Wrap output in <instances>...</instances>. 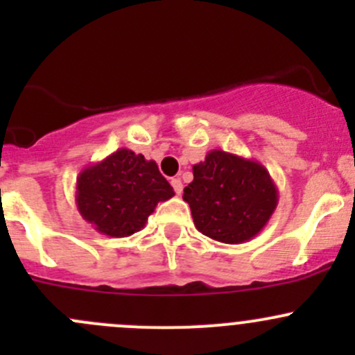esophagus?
<instances>
[{
	"instance_id": "esophagus-1",
	"label": "esophagus",
	"mask_w": 355,
	"mask_h": 355,
	"mask_svg": "<svg viewBox=\"0 0 355 355\" xmlns=\"http://www.w3.org/2000/svg\"><path fill=\"white\" fill-rule=\"evenodd\" d=\"M171 187L177 196H182V192H184V184H182L180 178H171Z\"/></svg>"
}]
</instances>
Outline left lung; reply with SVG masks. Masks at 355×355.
I'll list each match as a JSON object with an SVG mask.
<instances>
[{"mask_svg": "<svg viewBox=\"0 0 355 355\" xmlns=\"http://www.w3.org/2000/svg\"><path fill=\"white\" fill-rule=\"evenodd\" d=\"M194 180L184 189L196 228L223 244L256 237L275 213L278 189L259 161L213 149L192 166Z\"/></svg>", "mask_w": 355, "mask_h": 355, "instance_id": "obj_1", "label": "left lung"}]
</instances>
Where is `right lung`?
<instances>
[{
  "instance_id": "right-lung-1",
  "label": "right lung",
  "mask_w": 355,
  "mask_h": 355,
  "mask_svg": "<svg viewBox=\"0 0 355 355\" xmlns=\"http://www.w3.org/2000/svg\"><path fill=\"white\" fill-rule=\"evenodd\" d=\"M173 196V187L159 173L156 161L127 148L85 166L75 185L80 216L99 234L116 239L144 228L157 202Z\"/></svg>"
}]
</instances>
